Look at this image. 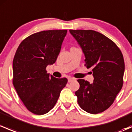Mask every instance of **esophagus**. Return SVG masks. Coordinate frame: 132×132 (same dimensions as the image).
<instances>
[{
    "label": "esophagus",
    "mask_w": 132,
    "mask_h": 132,
    "mask_svg": "<svg viewBox=\"0 0 132 132\" xmlns=\"http://www.w3.org/2000/svg\"><path fill=\"white\" fill-rule=\"evenodd\" d=\"M74 80H75L74 78H68V82H72V81H73Z\"/></svg>",
    "instance_id": "34e87169"
}]
</instances>
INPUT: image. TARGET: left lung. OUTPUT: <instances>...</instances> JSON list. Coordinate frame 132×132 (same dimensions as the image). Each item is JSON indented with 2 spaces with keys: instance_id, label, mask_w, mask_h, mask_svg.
Returning <instances> with one entry per match:
<instances>
[{
  "instance_id": "1",
  "label": "left lung",
  "mask_w": 132,
  "mask_h": 132,
  "mask_svg": "<svg viewBox=\"0 0 132 132\" xmlns=\"http://www.w3.org/2000/svg\"><path fill=\"white\" fill-rule=\"evenodd\" d=\"M91 69L93 83L78 79L75 92L80 107L93 114L105 111L114 102L123 84L125 62L117 45L103 34L93 30H70Z\"/></svg>"
}]
</instances>
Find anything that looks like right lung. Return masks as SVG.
<instances>
[{"mask_svg":"<svg viewBox=\"0 0 132 132\" xmlns=\"http://www.w3.org/2000/svg\"><path fill=\"white\" fill-rule=\"evenodd\" d=\"M67 30H44L29 36L20 44L13 62V85L27 109L43 115L53 109L66 78L47 73L48 65L55 63Z\"/></svg>","mask_w":132,"mask_h":132,"instance_id":"add662e5","label":"right lung"}]
</instances>
